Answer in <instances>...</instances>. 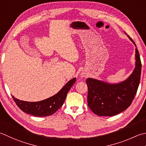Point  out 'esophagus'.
<instances>
[{
  "label": "esophagus",
  "instance_id": "1",
  "mask_svg": "<svg viewBox=\"0 0 146 146\" xmlns=\"http://www.w3.org/2000/svg\"><path fill=\"white\" fill-rule=\"evenodd\" d=\"M82 76H84V75H82Z\"/></svg>",
  "mask_w": 146,
  "mask_h": 146
}]
</instances>
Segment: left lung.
Here are the masks:
<instances>
[{
    "label": "left lung",
    "mask_w": 146,
    "mask_h": 146,
    "mask_svg": "<svg viewBox=\"0 0 146 146\" xmlns=\"http://www.w3.org/2000/svg\"><path fill=\"white\" fill-rule=\"evenodd\" d=\"M134 45L133 40L128 35ZM135 68L128 78L119 84H110L96 79L87 78L88 106L97 115L112 116L127 110L132 104L141 80L142 64L135 48Z\"/></svg>",
    "instance_id": "1"
}]
</instances>
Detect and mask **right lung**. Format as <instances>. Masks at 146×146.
Masks as SVG:
<instances>
[{"label": "right lung", "instance_id": "add662e5", "mask_svg": "<svg viewBox=\"0 0 146 146\" xmlns=\"http://www.w3.org/2000/svg\"><path fill=\"white\" fill-rule=\"evenodd\" d=\"M76 80V78L71 79L58 94L41 101L33 102L21 101L14 98V96L13 98L19 109L26 113L38 117L52 115L63 104L68 91Z\"/></svg>", "mask_w": 146, "mask_h": 146}]
</instances>
